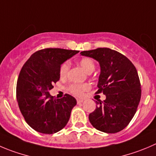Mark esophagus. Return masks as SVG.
Wrapping results in <instances>:
<instances>
[{
	"mask_svg": "<svg viewBox=\"0 0 156 156\" xmlns=\"http://www.w3.org/2000/svg\"><path fill=\"white\" fill-rule=\"evenodd\" d=\"M76 102H77V103L79 104V103H83V99H77Z\"/></svg>",
	"mask_w": 156,
	"mask_h": 156,
	"instance_id": "34e87169",
	"label": "esophagus"
}]
</instances>
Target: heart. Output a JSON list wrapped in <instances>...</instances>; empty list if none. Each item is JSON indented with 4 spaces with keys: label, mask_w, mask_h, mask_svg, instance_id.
<instances>
[{
    "label": "heart",
    "mask_w": 156,
    "mask_h": 156,
    "mask_svg": "<svg viewBox=\"0 0 156 156\" xmlns=\"http://www.w3.org/2000/svg\"><path fill=\"white\" fill-rule=\"evenodd\" d=\"M79 63L87 73H91L95 68V63L93 59L90 57H83L79 60ZM69 69V62L66 61L61 64L60 67V76L62 79H65L68 75ZM90 88L88 83H73L68 87V91L71 94L76 96H82L86 91Z\"/></svg>",
    "instance_id": "heart-1"
}]
</instances>
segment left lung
<instances>
[{"instance_id": "left-lung-1", "label": "left lung", "mask_w": 156, "mask_h": 156, "mask_svg": "<svg viewBox=\"0 0 156 156\" xmlns=\"http://www.w3.org/2000/svg\"><path fill=\"white\" fill-rule=\"evenodd\" d=\"M97 60L101 73L96 93L106 95L103 102L89 115L90 123L97 130L115 133L125 129L137 110L141 99V83L133 63L123 54L109 48L81 52Z\"/></svg>"}]
</instances>
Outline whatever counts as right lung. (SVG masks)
<instances>
[{"instance_id": "obj_1", "label": "right lung", "mask_w": 156, "mask_h": 156, "mask_svg": "<svg viewBox=\"0 0 156 156\" xmlns=\"http://www.w3.org/2000/svg\"><path fill=\"white\" fill-rule=\"evenodd\" d=\"M78 50L46 48L33 53L23 64L17 83L19 109L37 132L53 134L64 128L76 100L69 94L57 99L49 93L60 80V67Z\"/></svg>"}]
</instances>
